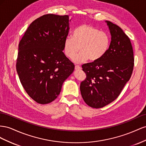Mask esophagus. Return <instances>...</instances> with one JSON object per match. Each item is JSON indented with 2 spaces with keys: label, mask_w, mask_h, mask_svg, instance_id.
I'll list each match as a JSON object with an SVG mask.
<instances>
[{
  "label": "esophagus",
  "mask_w": 146,
  "mask_h": 146,
  "mask_svg": "<svg viewBox=\"0 0 146 146\" xmlns=\"http://www.w3.org/2000/svg\"><path fill=\"white\" fill-rule=\"evenodd\" d=\"M81 66H80L79 65H76L75 66V70H81Z\"/></svg>",
  "instance_id": "obj_1"
}]
</instances>
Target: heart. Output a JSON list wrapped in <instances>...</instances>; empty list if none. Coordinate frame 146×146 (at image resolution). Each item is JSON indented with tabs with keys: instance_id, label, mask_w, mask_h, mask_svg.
<instances>
[{
	"instance_id": "b5f03b06",
	"label": "heart",
	"mask_w": 146,
	"mask_h": 146,
	"mask_svg": "<svg viewBox=\"0 0 146 146\" xmlns=\"http://www.w3.org/2000/svg\"><path fill=\"white\" fill-rule=\"evenodd\" d=\"M110 39L106 33L88 24L77 27L72 33V36L66 37L64 49L65 55L73 58L80 48L81 52L73 58L76 63L87 60L97 61L105 55L110 47Z\"/></svg>"
}]
</instances>
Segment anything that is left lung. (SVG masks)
Masks as SVG:
<instances>
[{"mask_svg":"<svg viewBox=\"0 0 146 146\" xmlns=\"http://www.w3.org/2000/svg\"><path fill=\"white\" fill-rule=\"evenodd\" d=\"M105 23L111 36L107 52L100 60L82 65L87 76L80 84L81 94L87 105L94 108L105 106L118 97L134 66L130 38L116 24Z\"/></svg>","mask_w":146,"mask_h":146,"instance_id":"1","label":"left lung"}]
</instances>
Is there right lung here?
<instances>
[{"instance_id":"1","label":"right lung","mask_w":146,"mask_h":146,"mask_svg":"<svg viewBox=\"0 0 146 146\" xmlns=\"http://www.w3.org/2000/svg\"><path fill=\"white\" fill-rule=\"evenodd\" d=\"M69 16L48 14L34 21L20 41L16 71L24 89L40 104L52 102L74 70L64 53Z\"/></svg>"}]
</instances>
